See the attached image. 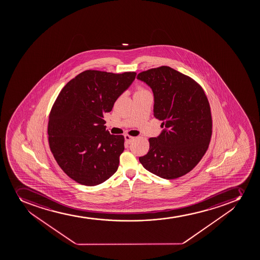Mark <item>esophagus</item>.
Segmentation results:
<instances>
[{
  "label": "esophagus",
  "mask_w": 260,
  "mask_h": 260,
  "mask_svg": "<svg viewBox=\"0 0 260 260\" xmlns=\"http://www.w3.org/2000/svg\"><path fill=\"white\" fill-rule=\"evenodd\" d=\"M124 139H125V142L129 144V143H132L133 141H134L135 137H132V136H128V135H125L124 136Z\"/></svg>",
  "instance_id": "esophagus-1"
}]
</instances>
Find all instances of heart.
I'll use <instances>...</instances> for the list:
<instances>
[{
	"instance_id": "1",
	"label": "heart",
	"mask_w": 260,
	"mask_h": 260,
	"mask_svg": "<svg viewBox=\"0 0 260 260\" xmlns=\"http://www.w3.org/2000/svg\"><path fill=\"white\" fill-rule=\"evenodd\" d=\"M143 91H147V90H145V89H143L142 87L138 86V87H137V92H136V94H137V93L143 92Z\"/></svg>"
}]
</instances>
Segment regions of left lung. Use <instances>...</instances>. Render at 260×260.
<instances>
[{
	"label": "left lung",
	"instance_id": "1",
	"mask_svg": "<svg viewBox=\"0 0 260 260\" xmlns=\"http://www.w3.org/2000/svg\"><path fill=\"white\" fill-rule=\"evenodd\" d=\"M137 79L152 88L153 115L165 127L158 137L149 138V151L140 162L164 179L181 177L200 162L210 143L208 98L192 78L168 66L143 71Z\"/></svg>",
	"mask_w": 260,
	"mask_h": 260
}]
</instances>
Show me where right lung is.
Returning a JSON list of instances; mask_svg holds the SVG:
<instances>
[{"label": "right lung", "instance_id": "1", "mask_svg": "<svg viewBox=\"0 0 260 260\" xmlns=\"http://www.w3.org/2000/svg\"><path fill=\"white\" fill-rule=\"evenodd\" d=\"M136 75L85 70L57 95L48 118L50 149L62 171L80 185H99L118 170L124 137L111 135L103 118Z\"/></svg>", "mask_w": 260, "mask_h": 260}]
</instances>
